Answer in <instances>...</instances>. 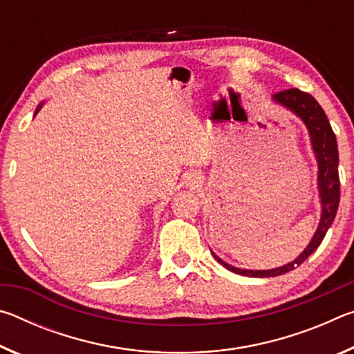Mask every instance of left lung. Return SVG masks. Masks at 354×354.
<instances>
[{
    "instance_id": "1",
    "label": "left lung",
    "mask_w": 354,
    "mask_h": 354,
    "mask_svg": "<svg viewBox=\"0 0 354 354\" xmlns=\"http://www.w3.org/2000/svg\"><path fill=\"white\" fill-rule=\"evenodd\" d=\"M273 101L281 106H284L290 112L295 113L303 120L309 131L310 143H313V149L319 164V176H317V184H319V195H320V205H322V217L319 227H317L314 237L301 254H299L295 261L286 263L283 267L270 268V270H245V268H237L234 266H230L225 261L212 253L217 262L227 268L230 272H234L237 274H243V277H253V278H272L279 277L287 272L293 270V268L301 266V263L308 259V257L319 248L323 239H325L326 231L329 226L333 225L337 214L339 201H340V181H339V151H337V142H335V136L333 133L331 124L328 122V117L322 106L317 103L313 95L306 92H301L299 88H287V91L278 92L273 95Z\"/></svg>"
}]
</instances>
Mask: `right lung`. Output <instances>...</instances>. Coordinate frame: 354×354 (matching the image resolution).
I'll return each instance as SVG.
<instances>
[{
	"instance_id": "1",
	"label": "right lung",
	"mask_w": 354,
	"mask_h": 354,
	"mask_svg": "<svg viewBox=\"0 0 354 354\" xmlns=\"http://www.w3.org/2000/svg\"><path fill=\"white\" fill-rule=\"evenodd\" d=\"M41 106H44V103H41V104H39V106H37V111H35V113H37V112L40 111V107H41ZM35 113H34V115H35Z\"/></svg>"
}]
</instances>
